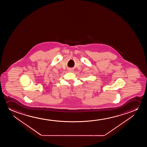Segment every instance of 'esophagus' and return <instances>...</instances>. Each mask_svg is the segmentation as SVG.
<instances>
[{
    "instance_id": "1",
    "label": "esophagus",
    "mask_w": 147,
    "mask_h": 147,
    "mask_svg": "<svg viewBox=\"0 0 147 147\" xmlns=\"http://www.w3.org/2000/svg\"><path fill=\"white\" fill-rule=\"evenodd\" d=\"M68 71H69V72H72V71H73L72 69H71V68L69 69Z\"/></svg>"
}]
</instances>
